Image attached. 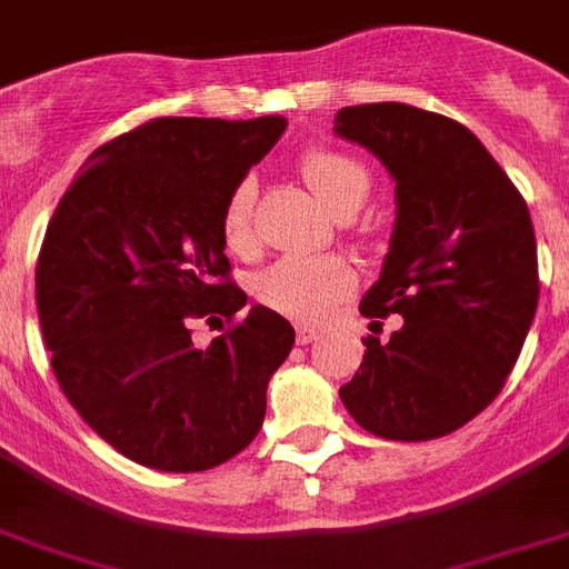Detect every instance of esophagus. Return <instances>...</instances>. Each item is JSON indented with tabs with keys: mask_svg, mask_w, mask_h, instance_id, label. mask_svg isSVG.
I'll list each match as a JSON object with an SVG mask.
<instances>
[{
	"mask_svg": "<svg viewBox=\"0 0 569 569\" xmlns=\"http://www.w3.org/2000/svg\"><path fill=\"white\" fill-rule=\"evenodd\" d=\"M317 339H319V331H313V328H305V325L296 328V342L299 345H310V342H317Z\"/></svg>",
	"mask_w": 569,
	"mask_h": 569,
	"instance_id": "esophagus-1",
	"label": "esophagus"
}]
</instances>
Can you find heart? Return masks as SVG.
<instances>
[{
  "instance_id": "heart-1",
  "label": "heart",
  "mask_w": 569,
  "mask_h": 569,
  "mask_svg": "<svg viewBox=\"0 0 569 569\" xmlns=\"http://www.w3.org/2000/svg\"><path fill=\"white\" fill-rule=\"evenodd\" d=\"M299 172L310 192L333 216H353L371 196L373 178L368 167L342 149L310 146L299 158ZM252 198H256L252 181L236 183L221 216L224 241L236 252H247L256 241ZM353 288H357V273L339 256H284L256 279V296L261 302L296 322H322L342 299L353 293Z\"/></svg>"
}]
</instances>
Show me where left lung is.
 <instances>
[{
	"mask_svg": "<svg viewBox=\"0 0 569 569\" xmlns=\"http://www.w3.org/2000/svg\"><path fill=\"white\" fill-rule=\"evenodd\" d=\"M333 132L377 154L397 183L391 244L359 310L402 317L391 339H362V366L339 397L386 440L451 435L501 395L536 317L527 201L466 126L435 111L348 106Z\"/></svg>",
	"mask_w": 569,
	"mask_h": 569,
	"instance_id": "1",
	"label": "left lung"
}]
</instances>
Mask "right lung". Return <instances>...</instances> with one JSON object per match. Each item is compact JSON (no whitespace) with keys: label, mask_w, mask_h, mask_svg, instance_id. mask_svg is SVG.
<instances>
[{"label":"right lung","mask_w":569,"mask_h":569,"mask_svg":"<svg viewBox=\"0 0 569 569\" xmlns=\"http://www.w3.org/2000/svg\"><path fill=\"white\" fill-rule=\"evenodd\" d=\"M288 120L158 118L100 146L48 221L37 310L62 395L106 443L160 472L227 463L259 435L293 325L247 305L227 198ZM224 316L210 349L188 319Z\"/></svg>","instance_id":"add662e5"}]
</instances>
